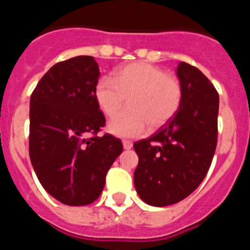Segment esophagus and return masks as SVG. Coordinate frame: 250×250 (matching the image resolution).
Listing matches in <instances>:
<instances>
[{"instance_id": "34e87169", "label": "esophagus", "mask_w": 250, "mask_h": 250, "mask_svg": "<svg viewBox=\"0 0 250 250\" xmlns=\"http://www.w3.org/2000/svg\"><path fill=\"white\" fill-rule=\"evenodd\" d=\"M123 145H124V149H131L132 147V143L130 140H124L123 141Z\"/></svg>"}]
</instances>
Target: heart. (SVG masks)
I'll return each instance as SVG.
<instances>
[{
    "label": "heart",
    "instance_id": "b5f03b06",
    "mask_svg": "<svg viewBox=\"0 0 250 250\" xmlns=\"http://www.w3.org/2000/svg\"><path fill=\"white\" fill-rule=\"evenodd\" d=\"M95 100L107 118H114L127 99L129 109L109 124V131L121 138H135L147 126L158 129L175 116L183 101V86L175 76L158 66L132 62L100 77Z\"/></svg>",
    "mask_w": 250,
    "mask_h": 250
}]
</instances>
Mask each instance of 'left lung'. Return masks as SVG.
<instances>
[{"label": "left lung", "instance_id": "8db88e82", "mask_svg": "<svg viewBox=\"0 0 250 250\" xmlns=\"http://www.w3.org/2000/svg\"><path fill=\"white\" fill-rule=\"evenodd\" d=\"M176 74L183 86L179 111L154 135L134 144L136 191L152 207L190 195L207 175L218 141V91L195 66L180 62Z\"/></svg>", "mask_w": 250, "mask_h": 250}]
</instances>
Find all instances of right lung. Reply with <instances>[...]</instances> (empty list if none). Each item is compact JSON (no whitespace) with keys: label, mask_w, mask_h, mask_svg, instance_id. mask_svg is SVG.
I'll return each instance as SVG.
<instances>
[{"label":"right lung","mask_w":250,"mask_h":250,"mask_svg":"<svg viewBox=\"0 0 250 250\" xmlns=\"http://www.w3.org/2000/svg\"><path fill=\"white\" fill-rule=\"evenodd\" d=\"M99 76L94 57H72L52 66L31 95V163L43 189L70 207L98 199L124 149L120 139L98 136L106 123L94 95Z\"/></svg>","instance_id":"right-lung-1"}]
</instances>
